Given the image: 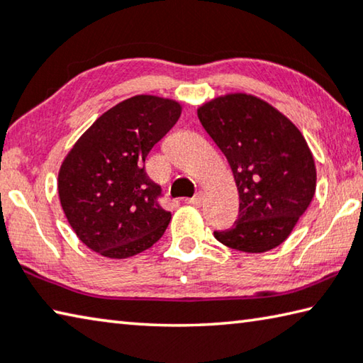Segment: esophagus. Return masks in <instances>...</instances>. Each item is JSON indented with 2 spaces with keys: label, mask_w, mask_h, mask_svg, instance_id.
<instances>
[{
  "label": "esophagus",
  "mask_w": 363,
  "mask_h": 363,
  "mask_svg": "<svg viewBox=\"0 0 363 363\" xmlns=\"http://www.w3.org/2000/svg\"><path fill=\"white\" fill-rule=\"evenodd\" d=\"M203 194H196L195 196H192V199H186V203L189 205H194V206H200L203 205Z\"/></svg>",
  "instance_id": "1"
}]
</instances>
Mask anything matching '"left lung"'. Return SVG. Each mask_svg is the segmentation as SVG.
<instances>
[{
	"label": "left lung",
	"mask_w": 363,
	"mask_h": 363,
	"mask_svg": "<svg viewBox=\"0 0 363 363\" xmlns=\"http://www.w3.org/2000/svg\"><path fill=\"white\" fill-rule=\"evenodd\" d=\"M205 131L229 162L238 189V219L214 230L225 247L264 253L284 243L315 194V163L293 123L250 94L216 97L199 108Z\"/></svg>",
	"instance_id": "1"
}]
</instances>
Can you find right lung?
Returning a JSON list of instances; mask_svg holds the SVG:
<instances>
[{
    "instance_id": "obj_1",
    "label": "right lung",
    "mask_w": 363,
    "mask_h": 363,
    "mask_svg": "<svg viewBox=\"0 0 363 363\" xmlns=\"http://www.w3.org/2000/svg\"><path fill=\"white\" fill-rule=\"evenodd\" d=\"M181 116V106L134 96L99 116L77 140L59 171V199L72 229L96 253L125 259L150 248L171 213L145 158Z\"/></svg>"
}]
</instances>
